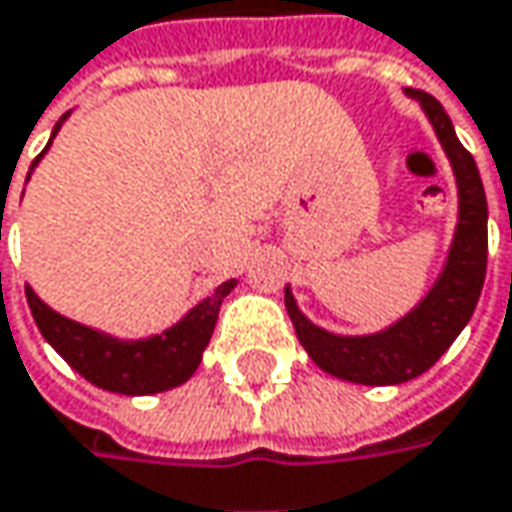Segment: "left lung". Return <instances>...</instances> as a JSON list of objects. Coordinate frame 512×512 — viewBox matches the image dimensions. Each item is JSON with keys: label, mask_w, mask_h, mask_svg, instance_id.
Returning a JSON list of instances; mask_svg holds the SVG:
<instances>
[{"label": "left lung", "mask_w": 512, "mask_h": 512, "mask_svg": "<svg viewBox=\"0 0 512 512\" xmlns=\"http://www.w3.org/2000/svg\"><path fill=\"white\" fill-rule=\"evenodd\" d=\"M408 95L426 109L458 179V231L443 275L406 318L374 336L327 333L295 307L289 286L284 292L286 313L310 359L321 371L359 385H400L429 371L472 318L487 275V196L475 159L437 98L420 89H408Z\"/></svg>", "instance_id": "obj_1"}]
</instances>
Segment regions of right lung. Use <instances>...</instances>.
Listing matches in <instances>:
<instances>
[{"instance_id": "obj_1", "label": "right lung", "mask_w": 512, "mask_h": 512, "mask_svg": "<svg viewBox=\"0 0 512 512\" xmlns=\"http://www.w3.org/2000/svg\"><path fill=\"white\" fill-rule=\"evenodd\" d=\"M66 118H69V112L57 121L51 138L57 136L60 124ZM231 289H234V281L220 284L211 298L196 304L179 324H173L159 336L138 339V342L112 339L101 330H92L86 324H77L72 318L54 313L34 295L31 286H25V298H28L31 316L37 321L40 333L46 336L48 345L54 347L77 374L104 391L138 397V394L170 391L194 376L202 362V350L211 342L214 324L220 316V304Z\"/></svg>"}]
</instances>
